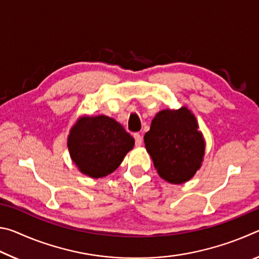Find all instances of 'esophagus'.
<instances>
[{
	"instance_id": "esophagus-1",
	"label": "esophagus",
	"mask_w": 259,
	"mask_h": 259,
	"mask_svg": "<svg viewBox=\"0 0 259 259\" xmlns=\"http://www.w3.org/2000/svg\"><path fill=\"white\" fill-rule=\"evenodd\" d=\"M134 137H135L136 146H142V144H143V137H142V136H140L139 134H135Z\"/></svg>"
}]
</instances>
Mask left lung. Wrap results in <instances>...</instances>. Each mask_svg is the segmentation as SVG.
<instances>
[{
	"label": "left lung",
	"instance_id": "left-lung-1",
	"mask_svg": "<svg viewBox=\"0 0 259 259\" xmlns=\"http://www.w3.org/2000/svg\"><path fill=\"white\" fill-rule=\"evenodd\" d=\"M144 142L157 174L168 183L190 181L203 161V136L194 114L185 106L157 113Z\"/></svg>",
	"mask_w": 259,
	"mask_h": 259
}]
</instances>
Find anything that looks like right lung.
Here are the masks:
<instances>
[{
	"label": "right lung",
	"instance_id": "right-lung-1",
	"mask_svg": "<svg viewBox=\"0 0 259 259\" xmlns=\"http://www.w3.org/2000/svg\"><path fill=\"white\" fill-rule=\"evenodd\" d=\"M134 145L135 139L123 126L106 115L80 117L67 138L73 162L91 178L115 171Z\"/></svg>",
	"mask_w": 259,
	"mask_h": 259
}]
</instances>
